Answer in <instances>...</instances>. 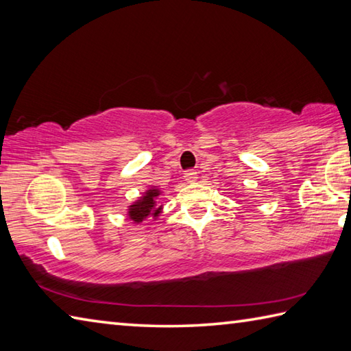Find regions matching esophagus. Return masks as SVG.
I'll return each instance as SVG.
<instances>
[{"mask_svg":"<svg viewBox=\"0 0 351 351\" xmlns=\"http://www.w3.org/2000/svg\"><path fill=\"white\" fill-rule=\"evenodd\" d=\"M184 180H185V182H189V184L196 182L197 181V173L195 170H187L184 173Z\"/></svg>","mask_w":351,"mask_h":351,"instance_id":"obj_1","label":"esophagus"}]
</instances>
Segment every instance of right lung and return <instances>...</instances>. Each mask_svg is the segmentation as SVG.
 <instances>
[{
  "label": "right lung",
  "instance_id": "1",
  "mask_svg": "<svg viewBox=\"0 0 351 351\" xmlns=\"http://www.w3.org/2000/svg\"><path fill=\"white\" fill-rule=\"evenodd\" d=\"M162 196V190L156 185H149V187L141 193L136 200L126 206V219L132 221V225H141L149 217L154 221L160 219L162 213L164 204L160 200Z\"/></svg>",
  "mask_w": 351,
  "mask_h": 351
}]
</instances>
